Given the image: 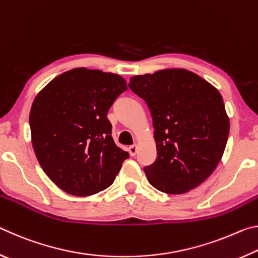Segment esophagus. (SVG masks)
<instances>
[{
    "mask_svg": "<svg viewBox=\"0 0 258 258\" xmlns=\"http://www.w3.org/2000/svg\"><path fill=\"white\" fill-rule=\"evenodd\" d=\"M138 149H139L138 145H133V146H131V147L128 148V152H130V155H131V156H135V155H137Z\"/></svg>",
    "mask_w": 258,
    "mask_h": 258,
    "instance_id": "34e87169",
    "label": "esophagus"
}]
</instances>
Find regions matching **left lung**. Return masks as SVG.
Returning <instances> with one entry per match:
<instances>
[{
    "label": "left lung",
    "mask_w": 258,
    "mask_h": 258,
    "mask_svg": "<svg viewBox=\"0 0 258 258\" xmlns=\"http://www.w3.org/2000/svg\"><path fill=\"white\" fill-rule=\"evenodd\" d=\"M154 121L155 164L145 168L150 184L169 195L197 187L215 171L228 141L230 120L215 86L183 68L130 78Z\"/></svg>",
    "instance_id": "8db88e82"
}]
</instances>
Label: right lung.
I'll use <instances>...</instances> for the list:
<instances>
[{"mask_svg":"<svg viewBox=\"0 0 258 258\" xmlns=\"http://www.w3.org/2000/svg\"><path fill=\"white\" fill-rule=\"evenodd\" d=\"M126 89L117 74L81 67L60 74L35 97L29 112L33 149L62 191L86 197L115 181L130 155L113 141L107 113Z\"/></svg>","mask_w":258,"mask_h":258,"instance_id":"add662e5","label":"right lung"}]
</instances>
